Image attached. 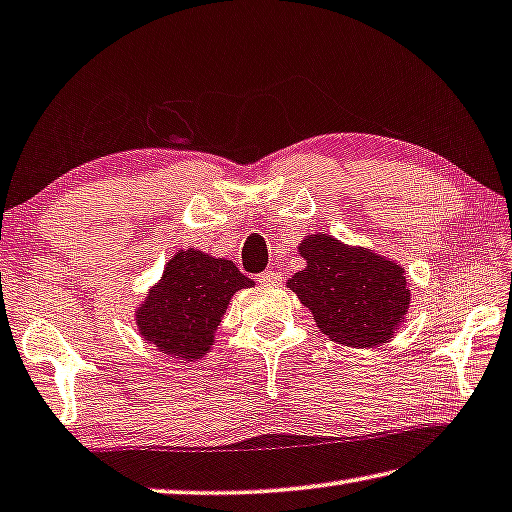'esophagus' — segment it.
Listing matches in <instances>:
<instances>
[{
  "mask_svg": "<svg viewBox=\"0 0 512 512\" xmlns=\"http://www.w3.org/2000/svg\"><path fill=\"white\" fill-rule=\"evenodd\" d=\"M258 281H261L263 286H272V283L279 281V274L277 272H263L261 277H258Z\"/></svg>",
  "mask_w": 512,
  "mask_h": 512,
  "instance_id": "1",
  "label": "esophagus"
}]
</instances>
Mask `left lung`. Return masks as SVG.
<instances>
[{"label":"left lung","mask_w":512,"mask_h":512,"mask_svg":"<svg viewBox=\"0 0 512 512\" xmlns=\"http://www.w3.org/2000/svg\"><path fill=\"white\" fill-rule=\"evenodd\" d=\"M300 251L306 267L293 274L288 288L309 306L320 332L350 348L389 341L410 306L403 270L325 233L306 238Z\"/></svg>","instance_id":"obj_1"}]
</instances>
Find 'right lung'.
Listing matches in <instances>:
<instances>
[{
    "mask_svg": "<svg viewBox=\"0 0 512 512\" xmlns=\"http://www.w3.org/2000/svg\"><path fill=\"white\" fill-rule=\"evenodd\" d=\"M249 286H254V281L247 279L233 261L194 249L180 251L141 304L139 332L171 357L199 359L210 350L231 295Z\"/></svg>",
    "mask_w": 512,
    "mask_h": 512,
    "instance_id": "obj_1",
    "label": "right lung"
}]
</instances>
